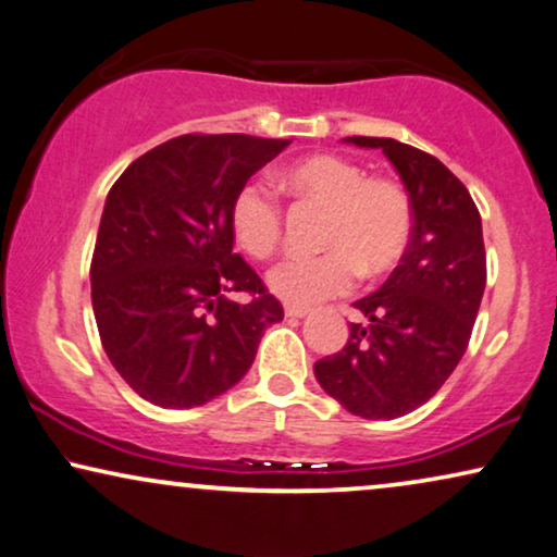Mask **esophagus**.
<instances>
[{"label": "esophagus", "mask_w": 557, "mask_h": 557, "mask_svg": "<svg viewBox=\"0 0 557 557\" xmlns=\"http://www.w3.org/2000/svg\"><path fill=\"white\" fill-rule=\"evenodd\" d=\"M285 315L287 318H306L308 315V308L306 306H287L285 308Z\"/></svg>", "instance_id": "obj_1"}]
</instances>
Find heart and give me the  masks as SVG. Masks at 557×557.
I'll use <instances>...</instances> for the list:
<instances>
[{
    "label": "heart",
    "instance_id": "obj_1",
    "mask_svg": "<svg viewBox=\"0 0 557 557\" xmlns=\"http://www.w3.org/2000/svg\"><path fill=\"white\" fill-rule=\"evenodd\" d=\"M295 201L325 209L318 228L321 255L287 257L272 267L270 290L293 306L336 298L351 290L356 274L380 277L403 262L414 232L410 190L392 175H367L344 154L318 152L280 170ZM234 239L255 259L283 244L285 213L277 196L257 181L234 193L228 209Z\"/></svg>",
    "mask_w": 557,
    "mask_h": 557
}]
</instances>
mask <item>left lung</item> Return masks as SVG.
Masks as SVG:
<instances>
[{
  "instance_id": "1",
  "label": "left lung",
  "mask_w": 557,
  "mask_h": 557,
  "mask_svg": "<svg viewBox=\"0 0 557 557\" xmlns=\"http://www.w3.org/2000/svg\"><path fill=\"white\" fill-rule=\"evenodd\" d=\"M397 168L414 206L403 262L380 290L356 300L341 351L318 359L321 387L348 412L395 420L425 405L469 346L486 285L481 216L466 185L438 158L389 137H348Z\"/></svg>"
}]
</instances>
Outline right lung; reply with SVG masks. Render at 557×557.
Instances as JSON below:
<instances>
[{
	"mask_svg": "<svg viewBox=\"0 0 557 557\" xmlns=\"http://www.w3.org/2000/svg\"><path fill=\"white\" fill-rule=\"evenodd\" d=\"M290 139L181 135L111 185L91 259L101 346L147 403L198 407L232 389L283 306L234 255V193ZM234 292L250 300L236 304Z\"/></svg>",
	"mask_w": 557,
	"mask_h": 557,
	"instance_id": "1",
	"label": "right lung"
}]
</instances>
